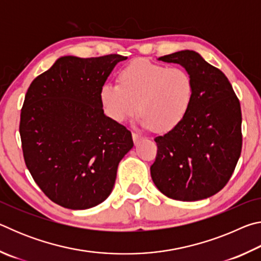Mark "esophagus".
<instances>
[{
  "label": "esophagus",
  "instance_id": "1",
  "mask_svg": "<svg viewBox=\"0 0 261 261\" xmlns=\"http://www.w3.org/2000/svg\"><path fill=\"white\" fill-rule=\"evenodd\" d=\"M132 138H134L135 144H137V143H139L141 139H143V135L138 134V132H132Z\"/></svg>",
  "mask_w": 261,
  "mask_h": 261
}]
</instances>
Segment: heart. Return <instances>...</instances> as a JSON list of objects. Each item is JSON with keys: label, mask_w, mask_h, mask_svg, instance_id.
Wrapping results in <instances>:
<instances>
[{"label": "heart", "mask_w": 261, "mask_h": 261, "mask_svg": "<svg viewBox=\"0 0 261 261\" xmlns=\"http://www.w3.org/2000/svg\"><path fill=\"white\" fill-rule=\"evenodd\" d=\"M118 84L105 83L99 99L105 114L123 122L139 110L140 123L159 132L178 126L194 98V82L183 68H168L146 59L132 61L118 72Z\"/></svg>", "instance_id": "obj_1"}]
</instances>
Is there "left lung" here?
<instances>
[{
	"instance_id": "left-lung-1",
	"label": "left lung",
	"mask_w": 261,
	"mask_h": 261,
	"mask_svg": "<svg viewBox=\"0 0 261 261\" xmlns=\"http://www.w3.org/2000/svg\"><path fill=\"white\" fill-rule=\"evenodd\" d=\"M159 60L184 67L193 78L194 98L182 123L154 139L158 153L152 179L171 199H206L226 187L241 156L240 100L224 73L196 51Z\"/></svg>"
}]
</instances>
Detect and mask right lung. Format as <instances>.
Segmentation results:
<instances>
[{"instance_id":"obj_1","label":"right lung","mask_w":261,"mask_h":261,"mask_svg":"<svg viewBox=\"0 0 261 261\" xmlns=\"http://www.w3.org/2000/svg\"><path fill=\"white\" fill-rule=\"evenodd\" d=\"M125 56H63L31 83L20 113L25 165L51 201L87 210L107 199L131 132L103 114L99 92Z\"/></svg>"}]
</instances>
